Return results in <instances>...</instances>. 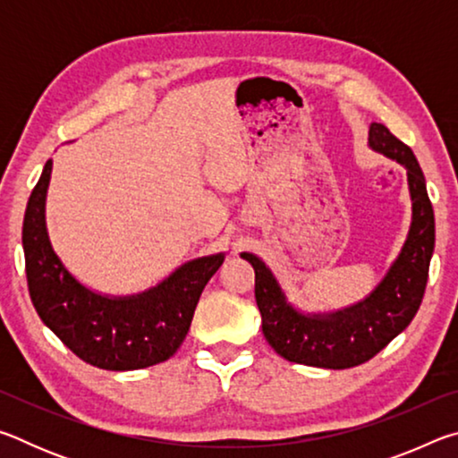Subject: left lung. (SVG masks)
<instances>
[{"label": "left lung", "instance_id": "left-lung-1", "mask_svg": "<svg viewBox=\"0 0 458 458\" xmlns=\"http://www.w3.org/2000/svg\"><path fill=\"white\" fill-rule=\"evenodd\" d=\"M368 145L406 169L412 222L398 257L366 297L335 311H301L286 299L265 260L252 252H240L254 268L262 333L268 345L289 361L327 369L360 366L400 335L422 303L434 252V212L424 174L412 149L382 123L369 125Z\"/></svg>", "mask_w": 458, "mask_h": 458}]
</instances>
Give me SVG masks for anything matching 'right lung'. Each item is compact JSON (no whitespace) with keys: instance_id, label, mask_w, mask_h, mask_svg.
<instances>
[{"instance_id":"obj_1","label":"right lung","mask_w":458,"mask_h":458,"mask_svg":"<svg viewBox=\"0 0 458 458\" xmlns=\"http://www.w3.org/2000/svg\"><path fill=\"white\" fill-rule=\"evenodd\" d=\"M52 159L28 199L21 244L32 303L42 323L90 366L129 371L155 366L180 350L208 281L226 254L183 262L151 289L105 294L81 283L54 250L46 226Z\"/></svg>"}]
</instances>
